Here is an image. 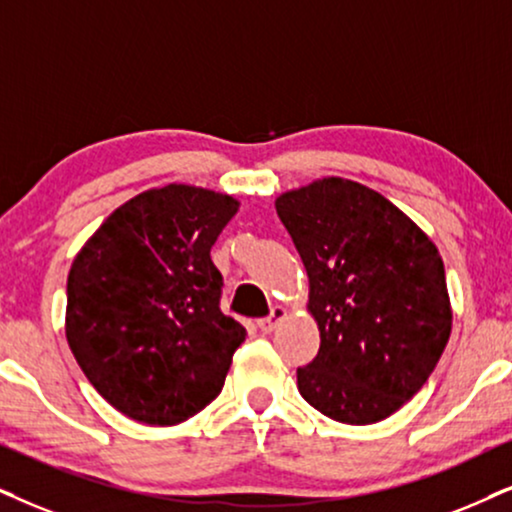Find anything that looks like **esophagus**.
<instances>
[{
    "instance_id": "34e87169",
    "label": "esophagus",
    "mask_w": 512,
    "mask_h": 512,
    "mask_svg": "<svg viewBox=\"0 0 512 512\" xmlns=\"http://www.w3.org/2000/svg\"><path fill=\"white\" fill-rule=\"evenodd\" d=\"M283 316H286V309L278 307V304H276V307H271L269 316H264V319L257 321V326H260L262 333H271L276 328V323L283 319Z\"/></svg>"
}]
</instances>
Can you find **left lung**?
<instances>
[{"mask_svg": "<svg viewBox=\"0 0 512 512\" xmlns=\"http://www.w3.org/2000/svg\"><path fill=\"white\" fill-rule=\"evenodd\" d=\"M309 276L319 354L297 390L323 416L378 423L409 401L451 333L444 262L397 205L328 177L276 198Z\"/></svg>", "mask_w": 512, "mask_h": 512, "instance_id": "8db88e82", "label": "left lung"}]
</instances>
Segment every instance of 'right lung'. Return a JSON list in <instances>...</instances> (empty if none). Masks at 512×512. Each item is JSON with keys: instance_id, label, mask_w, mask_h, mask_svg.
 Instances as JSON below:
<instances>
[{"instance_id": "obj_1", "label": "right lung", "mask_w": 512, "mask_h": 512, "mask_svg": "<svg viewBox=\"0 0 512 512\" xmlns=\"http://www.w3.org/2000/svg\"><path fill=\"white\" fill-rule=\"evenodd\" d=\"M236 210L226 193L151 189L77 252L68 345L96 392L132 420L177 425L222 392L248 333L219 309L224 278L210 250Z\"/></svg>"}]
</instances>
